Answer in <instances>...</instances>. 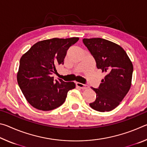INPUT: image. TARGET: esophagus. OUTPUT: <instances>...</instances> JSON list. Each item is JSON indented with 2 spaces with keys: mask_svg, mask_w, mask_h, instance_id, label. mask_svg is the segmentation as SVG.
I'll use <instances>...</instances> for the list:
<instances>
[{
  "mask_svg": "<svg viewBox=\"0 0 147 147\" xmlns=\"http://www.w3.org/2000/svg\"><path fill=\"white\" fill-rule=\"evenodd\" d=\"M76 86L78 87V88L82 89H86L88 88V86L87 84H84L80 82H76Z\"/></svg>",
  "mask_w": 147,
  "mask_h": 147,
  "instance_id": "esophagus-1",
  "label": "esophagus"
}]
</instances>
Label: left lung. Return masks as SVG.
I'll use <instances>...</instances> for the list:
<instances>
[{"label": "left lung", "instance_id": "left-lung-1", "mask_svg": "<svg viewBox=\"0 0 147 147\" xmlns=\"http://www.w3.org/2000/svg\"><path fill=\"white\" fill-rule=\"evenodd\" d=\"M83 43L95 59L96 67L105 73L96 93V100L89 104L100 112L115 109L131 86L133 65L127 54L117 44L102 38L83 39Z\"/></svg>", "mask_w": 147, "mask_h": 147}]
</instances>
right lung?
<instances>
[{"instance_id": "1", "label": "right lung", "mask_w": 147, "mask_h": 147, "mask_svg": "<svg viewBox=\"0 0 147 147\" xmlns=\"http://www.w3.org/2000/svg\"><path fill=\"white\" fill-rule=\"evenodd\" d=\"M78 38H53L39 41L22 56L17 73V82L24 97L34 108L50 111L64 103L69 90L75 88L73 82L54 80L56 67L64 63L69 47Z\"/></svg>"}]
</instances>
